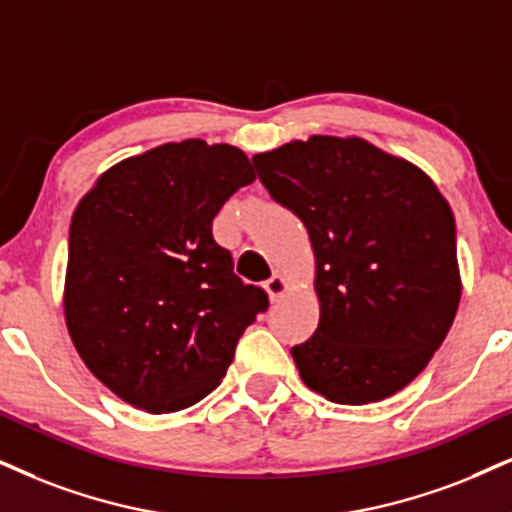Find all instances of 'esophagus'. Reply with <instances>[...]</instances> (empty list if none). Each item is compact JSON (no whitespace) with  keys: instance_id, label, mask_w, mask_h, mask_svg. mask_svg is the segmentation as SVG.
<instances>
[{"instance_id":"esophagus-1","label":"esophagus","mask_w":512,"mask_h":512,"mask_svg":"<svg viewBox=\"0 0 512 512\" xmlns=\"http://www.w3.org/2000/svg\"><path fill=\"white\" fill-rule=\"evenodd\" d=\"M262 288H264V293L269 295V300H271V302H276L278 297H281L283 293H286V278L278 276V274H274V276L269 278V281H264V283H262Z\"/></svg>"}]
</instances>
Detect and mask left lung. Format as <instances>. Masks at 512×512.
I'll list each match as a JSON object with an SVG mask.
<instances>
[{
  "mask_svg": "<svg viewBox=\"0 0 512 512\" xmlns=\"http://www.w3.org/2000/svg\"><path fill=\"white\" fill-rule=\"evenodd\" d=\"M252 165L314 245L321 316L293 347L302 380L335 404L399 392L428 366L461 300L456 224L437 186L364 139L293 141Z\"/></svg>",
  "mask_w": 512,
  "mask_h": 512,
  "instance_id": "left-lung-1",
  "label": "left lung"
}]
</instances>
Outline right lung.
<instances>
[{
    "label": "right lung",
    "mask_w": 512,
    "mask_h": 512,
    "mask_svg": "<svg viewBox=\"0 0 512 512\" xmlns=\"http://www.w3.org/2000/svg\"><path fill=\"white\" fill-rule=\"evenodd\" d=\"M255 181L234 146L200 139L122 160L77 205L66 321L89 371L151 413L193 406L222 383L264 290L234 274L212 219Z\"/></svg>",
    "instance_id": "add662e5"
}]
</instances>
